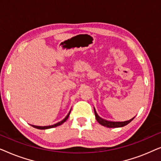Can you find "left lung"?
Returning a JSON list of instances; mask_svg holds the SVG:
<instances>
[{
	"mask_svg": "<svg viewBox=\"0 0 161 161\" xmlns=\"http://www.w3.org/2000/svg\"><path fill=\"white\" fill-rule=\"evenodd\" d=\"M94 114H95V117L96 119L97 122L100 123L101 125L103 126L107 127H124L125 125H127V124H129L130 122H131L132 120L133 119V118H132L131 119L127 120V121H125V122H112V121H108L105 119H103L100 116H98V114H97V112L95 111V108H94Z\"/></svg>",
	"mask_w": 161,
	"mask_h": 161,
	"instance_id": "1",
	"label": "left lung"
}]
</instances>
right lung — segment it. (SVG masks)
Segmentation results:
<instances>
[{
    "label": "right lung",
    "instance_id": "1",
    "mask_svg": "<svg viewBox=\"0 0 161 161\" xmlns=\"http://www.w3.org/2000/svg\"><path fill=\"white\" fill-rule=\"evenodd\" d=\"M70 112H71V111H70L69 112V114H67V116H66V117H65L64 119H63L62 121H61V122H58V123H56V124H55V125H49V126H44V127H43V126H36V125H31L32 127H35V128H37V129H39V130H45V129L53 128V127H57V126H59V125H61V124H63L64 122H66V121H67V119L68 117H69V116Z\"/></svg>",
    "mask_w": 161,
    "mask_h": 161
}]
</instances>
